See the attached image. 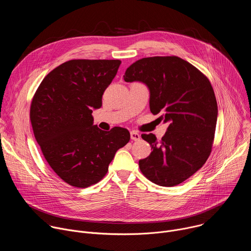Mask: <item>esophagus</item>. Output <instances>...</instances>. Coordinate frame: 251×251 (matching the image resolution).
<instances>
[{
	"mask_svg": "<svg viewBox=\"0 0 251 251\" xmlns=\"http://www.w3.org/2000/svg\"><path fill=\"white\" fill-rule=\"evenodd\" d=\"M130 136H131V139H132L133 141H138V140H140V138H141L140 134L137 133L136 131H131V132H130Z\"/></svg>",
	"mask_w": 251,
	"mask_h": 251,
	"instance_id": "1",
	"label": "esophagus"
}]
</instances>
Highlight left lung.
Returning a JSON list of instances; mask_svg holds the SVG:
<instances>
[{
    "instance_id": "left-lung-1",
    "label": "left lung",
    "mask_w": 251,
    "mask_h": 251,
    "mask_svg": "<svg viewBox=\"0 0 251 251\" xmlns=\"http://www.w3.org/2000/svg\"><path fill=\"white\" fill-rule=\"evenodd\" d=\"M126 82L141 81L150 90V110L168 122L160 141L142 138L152 146L139 167L148 180L163 187L183 183L210 155L218 120V103L207 77L190 62L172 56L144 57L131 64Z\"/></svg>"
}]
</instances>
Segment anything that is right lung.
<instances>
[{"label":"right lung","mask_w":251,"mask_h":251,"mask_svg":"<svg viewBox=\"0 0 251 251\" xmlns=\"http://www.w3.org/2000/svg\"><path fill=\"white\" fill-rule=\"evenodd\" d=\"M121 64L119 59H71L44 78L29 110L34 138L53 172L66 184L87 188L108 171L118 149L130 140L127 129L102 131L92 111Z\"/></svg>","instance_id":"add662e5"}]
</instances>
